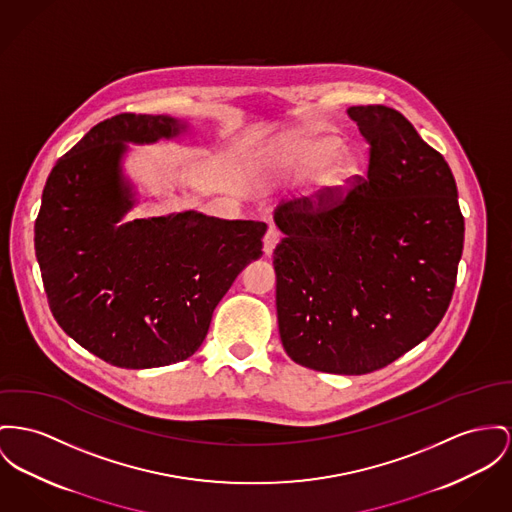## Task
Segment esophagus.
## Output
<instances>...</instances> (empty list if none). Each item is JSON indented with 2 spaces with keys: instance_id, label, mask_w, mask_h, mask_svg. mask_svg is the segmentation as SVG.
<instances>
[{
  "instance_id": "obj_1",
  "label": "esophagus",
  "mask_w": 512,
  "mask_h": 512,
  "mask_svg": "<svg viewBox=\"0 0 512 512\" xmlns=\"http://www.w3.org/2000/svg\"><path fill=\"white\" fill-rule=\"evenodd\" d=\"M281 239V235H279V231L270 225V229H268V233H266V237H264V252L270 256L273 252V248L277 246V242Z\"/></svg>"
}]
</instances>
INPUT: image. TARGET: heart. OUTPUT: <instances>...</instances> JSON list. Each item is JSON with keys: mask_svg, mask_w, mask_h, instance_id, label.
Segmentation results:
<instances>
[{"mask_svg": "<svg viewBox=\"0 0 512 512\" xmlns=\"http://www.w3.org/2000/svg\"><path fill=\"white\" fill-rule=\"evenodd\" d=\"M340 149L341 141L336 139V137H312V139H308L307 143L301 147V151L297 153V165L303 167V169H320V167H324L326 163H329L338 154ZM355 172H357L355 157L349 155V153H341L332 164L328 165V169L322 174V190L324 192H332V194L340 192L351 182Z\"/></svg>", "mask_w": 512, "mask_h": 512, "instance_id": "heart-1", "label": "heart"}]
</instances>
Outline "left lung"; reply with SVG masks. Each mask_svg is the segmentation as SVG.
Segmentation results:
<instances>
[{
    "mask_svg": "<svg viewBox=\"0 0 512 512\" xmlns=\"http://www.w3.org/2000/svg\"><path fill=\"white\" fill-rule=\"evenodd\" d=\"M369 143L367 176L343 192L281 204L273 250L279 336L312 371L367 375L431 336L464 248L443 155L382 104L351 106Z\"/></svg>",
    "mask_w": 512,
    "mask_h": 512,
    "instance_id": "obj_1",
    "label": "left lung"
}]
</instances>
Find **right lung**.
I'll list each match as a JSON object with an SVG mask.
<instances>
[{"instance_id":"obj_1","label":"right lung","mask_w":512,"mask_h":512,"mask_svg":"<svg viewBox=\"0 0 512 512\" xmlns=\"http://www.w3.org/2000/svg\"><path fill=\"white\" fill-rule=\"evenodd\" d=\"M182 128L171 116L106 118L56 163L42 192L35 248L50 310L69 338L120 369L194 355L223 295L262 256V221L184 211L120 223L134 205L120 171L124 141Z\"/></svg>"}]
</instances>
